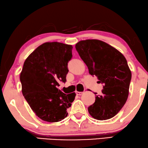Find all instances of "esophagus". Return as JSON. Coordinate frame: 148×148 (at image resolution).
I'll return each mask as SVG.
<instances>
[{
    "label": "esophagus",
    "instance_id": "obj_1",
    "mask_svg": "<svg viewBox=\"0 0 148 148\" xmlns=\"http://www.w3.org/2000/svg\"><path fill=\"white\" fill-rule=\"evenodd\" d=\"M83 93V92H78V91L76 92V94H77V95H79V96H81Z\"/></svg>",
    "mask_w": 148,
    "mask_h": 148
}]
</instances>
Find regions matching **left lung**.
Masks as SVG:
<instances>
[{"instance_id": "8db88e82", "label": "left lung", "mask_w": 148, "mask_h": 148, "mask_svg": "<svg viewBox=\"0 0 148 148\" xmlns=\"http://www.w3.org/2000/svg\"><path fill=\"white\" fill-rule=\"evenodd\" d=\"M80 57L103 84L101 95L96 96L88 113L98 120H107L119 113L127 101L131 71L124 56L105 42L96 39L81 40L75 45Z\"/></svg>"}]
</instances>
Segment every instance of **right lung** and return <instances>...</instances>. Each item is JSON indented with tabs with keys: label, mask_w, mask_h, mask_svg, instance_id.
<instances>
[{
	"label": "right lung",
	"mask_w": 148,
	"mask_h": 148,
	"mask_svg": "<svg viewBox=\"0 0 148 148\" xmlns=\"http://www.w3.org/2000/svg\"><path fill=\"white\" fill-rule=\"evenodd\" d=\"M71 45L45 42L29 56L20 73L22 94L36 115L55 123L67 116L76 94H64L57 88L66 82L67 64L72 58Z\"/></svg>",
	"instance_id": "1"
}]
</instances>
